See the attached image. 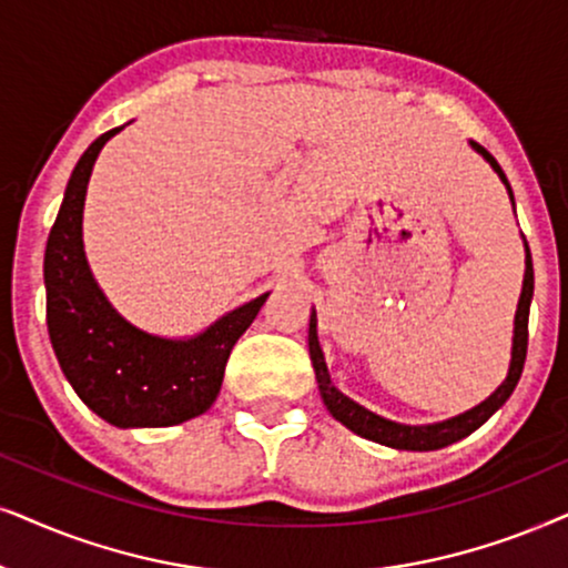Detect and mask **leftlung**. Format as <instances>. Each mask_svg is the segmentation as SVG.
I'll list each match as a JSON object with an SVG mask.
<instances>
[{
    "label": "left lung",
    "mask_w": 568,
    "mask_h": 568,
    "mask_svg": "<svg viewBox=\"0 0 568 568\" xmlns=\"http://www.w3.org/2000/svg\"><path fill=\"white\" fill-rule=\"evenodd\" d=\"M473 148L486 158V161L494 165V171L501 176V181L509 189V181H506L501 165L494 155L488 153L486 148L473 142ZM514 200V196H511ZM527 246V241H525ZM527 270H525V283H521V296H519V306H517V316H514V347H511V366H509V376L506 382L498 387L494 395H490L486 403H480L473 410H467L457 418L444 420V423H434V426H403V423H392L387 418H379L366 407H361L353 399H347L343 392H339L335 384L329 382L327 374V363H324L320 339H316V316L312 314V322H308V353H312V363L316 372V382H320V392L324 405L332 413V418H337L343 426H347L353 434H358L363 438H372L376 444H384V447L392 449H410V452H434L442 447H449V444L459 442V438L470 436L475 428H480L490 415H494L498 407H501L506 399L511 397L514 387H517L521 368H525V358H527V322H530V301H532V288H535V272H532V256H530V246H527Z\"/></svg>",
    "instance_id": "8db88e82"
}]
</instances>
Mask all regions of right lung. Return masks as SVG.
<instances>
[{
    "label": "right lung",
    "mask_w": 568,
    "mask_h": 568,
    "mask_svg": "<svg viewBox=\"0 0 568 568\" xmlns=\"http://www.w3.org/2000/svg\"><path fill=\"white\" fill-rule=\"evenodd\" d=\"M119 130L101 134L82 153L51 225L43 260L49 337L67 382L111 426H176L215 403L233 345L267 293L194 339L153 337L113 312L82 252V205L95 158Z\"/></svg>",
    "instance_id": "obj_1"
}]
</instances>
